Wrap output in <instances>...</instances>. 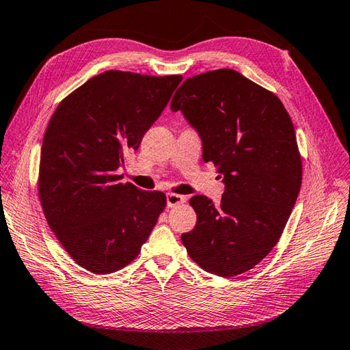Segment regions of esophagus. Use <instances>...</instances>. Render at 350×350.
<instances>
[{"label":"esophagus","instance_id":"1","mask_svg":"<svg viewBox=\"0 0 350 350\" xmlns=\"http://www.w3.org/2000/svg\"><path fill=\"white\" fill-rule=\"evenodd\" d=\"M182 202H185L183 195L167 193V207H174L177 204H182Z\"/></svg>","mask_w":350,"mask_h":350}]
</instances>
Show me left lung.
Listing matches in <instances>:
<instances>
[{
  "label": "left lung",
  "instance_id": "1",
  "mask_svg": "<svg viewBox=\"0 0 350 350\" xmlns=\"http://www.w3.org/2000/svg\"><path fill=\"white\" fill-rule=\"evenodd\" d=\"M170 109L198 133L202 159L225 185L219 206L204 195L189 200L197 225L182 234L183 246L208 273H245L278 245L301 188L292 120L273 92L231 68L186 79Z\"/></svg>",
  "mask_w": 350,
  "mask_h": 350
}]
</instances>
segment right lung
<instances>
[{
    "instance_id": "1",
    "label": "right lung",
    "mask_w": 350,
    "mask_h": 350,
    "mask_svg": "<svg viewBox=\"0 0 350 350\" xmlns=\"http://www.w3.org/2000/svg\"><path fill=\"white\" fill-rule=\"evenodd\" d=\"M182 76L110 70L56 107L43 138L38 195L76 264L96 274L128 265L165 208V195L122 183L119 168L165 109Z\"/></svg>"
}]
</instances>
